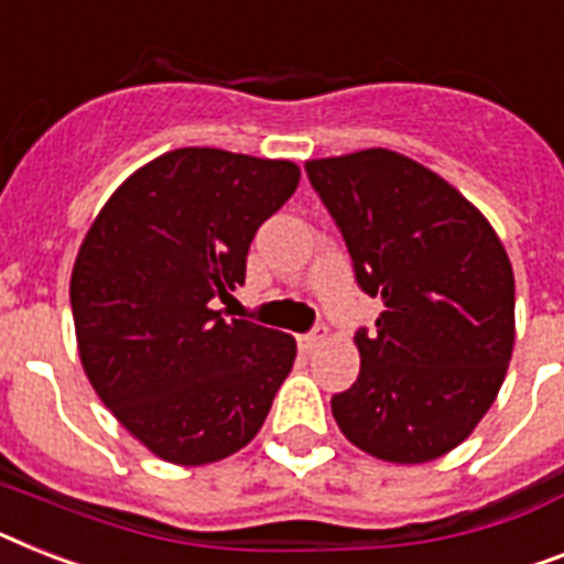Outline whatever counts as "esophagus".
Instances as JSON below:
<instances>
[{
    "mask_svg": "<svg viewBox=\"0 0 564 564\" xmlns=\"http://www.w3.org/2000/svg\"><path fill=\"white\" fill-rule=\"evenodd\" d=\"M327 341V327H315L313 333H306V336H297V347L304 350V354H313L318 347Z\"/></svg>",
    "mask_w": 564,
    "mask_h": 564,
    "instance_id": "esophagus-1",
    "label": "esophagus"
}]
</instances>
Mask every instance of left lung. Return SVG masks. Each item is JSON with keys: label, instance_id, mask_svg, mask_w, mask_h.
I'll use <instances>...</instances> for the list:
<instances>
[{"label": "left lung", "instance_id": "1", "mask_svg": "<svg viewBox=\"0 0 564 564\" xmlns=\"http://www.w3.org/2000/svg\"><path fill=\"white\" fill-rule=\"evenodd\" d=\"M361 292L382 301L359 329L361 368L329 405L361 452L425 464L473 434L496 402L516 341L505 246L466 196L391 150L306 162Z\"/></svg>", "mask_w": 564, "mask_h": 564}]
</instances>
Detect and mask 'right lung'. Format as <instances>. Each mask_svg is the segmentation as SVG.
<instances>
[{
  "label": "right lung",
  "mask_w": 564,
  "mask_h": 564,
  "mask_svg": "<svg viewBox=\"0 0 564 564\" xmlns=\"http://www.w3.org/2000/svg\"><path fill=\"white\" fill-rule=\"evenodd\" d=\"M283 159L182 148L132 173L72 269L86 377L118 423L167 464L203 466L260 432L295 338L217 301L246 281L258 228L295 194Z\"/></svg>",
  "instance_id": "1"
}]
</instances>
